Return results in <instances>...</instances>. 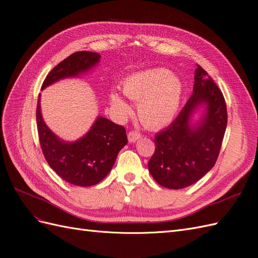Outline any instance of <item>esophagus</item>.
I'll use <instances>...</instances> for the list:
<instances>
[{
	"mask_svg": "<svg viewBox=\"0 0 258 258\" xmlns=\"http://www.w3.org/2000/svg\"><path fill=\"white\" fill-rule=\"evenodd\" d=\"M141 137H142L141 134H140V132H138V131H130L128 134V140H129L130 143H135L137 140H139Z\"/></svg>",
	"mask_w": 258,
	"mask_h": 258,
	"instance_id": "obj_1",
	"label": "esophagus"
}]
</instances>
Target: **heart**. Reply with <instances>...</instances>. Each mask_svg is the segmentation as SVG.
<instances>
[{
  "label": "heart",
  "instance_id": "b5f03b06",
  "mask_svg": "<svg viewBox=\"0 0 258 258\" xmlns=\"http://www.w3.org/2000/svg\"><path fill=\"white\" fill-rule=\"evenodd\" d=\"M122 91L138 102L141 120L151 128H160L172 121L181 102L183 85L165 68L147 69L127 76ZM110 102L120 115H128L130 105L118 91L111 90Z\"/></svg>",
  "mask_w": 258,
  "mask_h": 258
}]
</instances>
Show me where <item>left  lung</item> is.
Masks as SVG:
<instances>
[{
    "mask_svg": "<svg viewBox=\"0 0 258 258\" xmlns=\"http://www.w3.org/2000/svg\"><path fill=\"white\" fill-rule=\"evenodd\" d=\"M226 126L227 108L223 93L197 66L192 95L176 119L155 136L156 150L148 161L155 181L171 189L198 182L215 165Z\"/></svg>",
    "mask_w": 258,
    "mask_h": 258,
    "instance_id": "8db88e82",
    "label": "left lung"
}]
</instances>
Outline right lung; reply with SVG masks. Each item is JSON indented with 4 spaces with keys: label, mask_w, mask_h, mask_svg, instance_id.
<instances>
[{
    "label": "right lung",
    "mask_w": 258,
    "mask_h": 258,
    "mask_svg": "<svg viewBox=\"0 0 258 258\" xmlns=\"http://www.w3.org/2000/svg\"><path fill=\"white\" fill-rule=\"evenodd\" d=\"M101 56L97 52L77 51L54 67L42 85L80 77L95 68ZM38 138L49 167L66 182L75 186L96 185L110 173L119 151L128 143L126 130L105 117L98 116L87 134L76 141L60 139L47 127L41 112V95L36 107Z\"/></svg>",
    "instance_id": "1"
}]
</instances>
